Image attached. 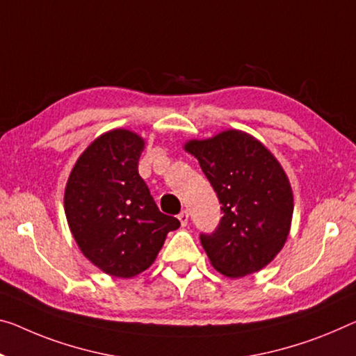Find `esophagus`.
I'll return each mask as SVG.
<instances>
[{
    "mask_svg": "<svg viewBox=\"0 0 356 356\" xmlns=\"http://www.w3.org/2000/svg\"><path fill=\"white\" fill-rule=\"evenodd\" d=\"M178 220H179V222H181V226L184 227L186 226V224H188V221H189V213L188 211H181V213H179V215H178Z\"/></svg>",
    "mask_w": 356,
    "mask_h": 356,
    "instance_id": "esophagus-1",
    "label": "esophagus"
}]
</instances>
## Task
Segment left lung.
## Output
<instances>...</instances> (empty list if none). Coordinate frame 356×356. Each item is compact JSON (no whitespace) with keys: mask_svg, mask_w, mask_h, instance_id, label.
<instances>
[{"mask_svg":"<svg viewBox=\"0 0 356 356\" xmlns=\"http://www.w3.org/2000/svg\"><path fill=\"white\" fill-rule=\"evenodd\" d=\"M183 147L222 205L216 231L200 235L211 266L231 278L264 269L285 247L293 220V189L280 162L258 138L235 129Z\"/></svg>","mask_w":356,"mask_h":356,"instance_id":"1","label":"left lung"}]
</instances>
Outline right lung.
Segmentation results:
<instances>
[{
  "label": "right lung",
  "instance_id": "1",
  "mask_svg": "<svg viewBox=\"0 0 356 356\" xmlns=\"http://www.w3.org/2000/svg\"><path fill=\"white\" fill-rule=\"evenodd\" d=\"M145 138L127 129L102 134L78 157L65 186V215L87 259L108 275L132 278L156 261L167 234L179 227L163 215L138 161Z\"/></svg>",
  "mask_w": 356,
  "mask_h": 356
}]
</instances>
